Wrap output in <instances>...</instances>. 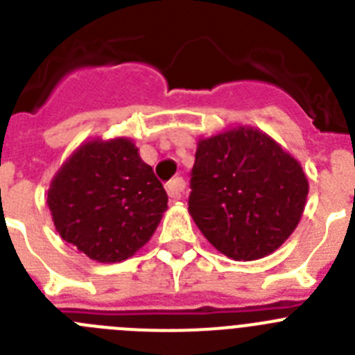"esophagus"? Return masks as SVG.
I'll list each match as a JSON object with an SVG mask.
<instances>
[{"instance_id":"1","label":"esophagus","mask_w":355,"mask_h":355,"mask_svg":"<svg viewBox=\"0 0 355 355\" xmlns=\"http://www.w3.org/2000/svg\"><path fill=\"white\" fill-rule=\"evenodd\" d=\"M165 190H167L168 197H171L172 200H180L181 193H183V190H184V180L183 178H174V180L168 181L167 187H165Z\"/></svg>"}]
</instances>
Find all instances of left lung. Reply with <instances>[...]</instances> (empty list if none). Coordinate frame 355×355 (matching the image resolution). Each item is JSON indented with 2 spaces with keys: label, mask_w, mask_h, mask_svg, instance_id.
<instances>
[{
  "label": "left lung",
  "mask_w": 355,
  "mask_h": 355,
  "mask_svg": "<svg viewBox=\"0 0 355 355\" xmlns=\"http://www.w3.org/2000/svg\"><path fill=\"white\" fill-rule=\"evenodd\" d=\"M190 175L188 211L206 240L234 261L265 258L283 245L309 192L300 163L250 126L200 139Z\"/></svg>",
  "instance_id": "left-lung-1"
}]
</instances>
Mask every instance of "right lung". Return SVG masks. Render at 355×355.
<instances>
[{"instance_id": "1", "label": "right lung", "mask_w": 355, "mask_h": 355, "mask_svg": "<svg viewBox=\"0 0 355 355\" xmlns=\"http://www.w3.org/2000/svg\"><path fill=\"white\" fill-rule=\"evenodd\" d=\"M167 200L163 184L130 139L80 146L48 190L58 234L99 263L124 261L146 245Z\"/></svg>"}]
</instances>
